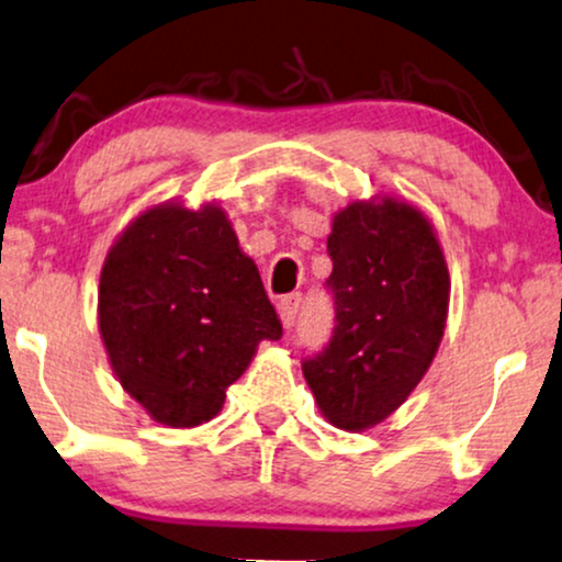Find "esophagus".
<instances>
[{
	"label": "esophagus",
	"instance_id": "1",
	"mask_svg": "<svg viewBox=\"0 0 562 562\" xmlns=\"http://www.w3.org/2000/svg\"><path fill=\"white\" fill-rule=\"evenodd\" d=\"M297 308H301V293L280 297V303H277V311H280V322H282V326H285V329H293V326H295Z\"/></svg>",
	"mask_w": 562,
	"mask_h": 562
}]
</instances>
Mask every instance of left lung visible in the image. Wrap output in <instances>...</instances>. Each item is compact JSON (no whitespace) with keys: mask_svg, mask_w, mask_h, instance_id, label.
<instances>
[{"mask_svg":"<svg viewBox=\"0 0 562 562\" xmlns=\"http://www.w3.org/2000/svg\"><path fill=\"white\" fill-rule=\"evenodd\" d=\"M334 295L329 345L303 375L334 428L386 420L423 381L449 316V267L420 210L400 199L352 202L326 238Z\"/></svg>","mask_w":562,"mask_h":562,"instance_id":"8db88e82","label":"left lung"}]
</instances>
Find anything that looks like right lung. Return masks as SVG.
<instances>
[{
  "mask_svg": "<svg viewBox=\"0 0 562 562\" xmlns=\"http://www.w3.org/2000/svg\"><path fill=\"white\" fill-rule=\"evenodd\" d=\"M98 326L124 392L168 428L212 420L259 342L282 337L217 204L166 202L134 220L105 257Z\"/></svg>",
  "mask_w": 562,
  "mask_h": 562,
  "instance_id": "obj_1",
  "label": "right lung"
}]
</instances>
